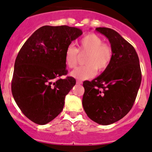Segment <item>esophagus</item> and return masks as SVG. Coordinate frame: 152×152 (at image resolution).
Here are the masks:
<instances>
[{
	"label": "esophagus",
	"instance_id": "obj_1",
	"mask_svg": "<svg viewBox=\"0 0 152 152\" xmlns=\"http://www.w3.org/2000/svg\"><path fill=\"white\" fill-rule=\"evenodd\" d=\"M76 83H77V84H78V85H80V84H82V81H81L80 80H77Z\"/></svg>",
	"mask_w": 152,
	"mask_h": 152
}]
</instances>
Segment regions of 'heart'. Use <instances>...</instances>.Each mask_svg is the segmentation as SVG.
<instances>
[{"instance_id": "1", "label": "heart", "mask_w": 152, "mask_h": 152, "mask_svg": "<svg viewBox=\"0 0 152 152\" xmlns=\"http://www.w3.org/2000/svg\"><path fill=\"white\" fill-rule=\"evenodd\" d=\"M103 40L93 33L86 34L78 42V49L73 45H69L64 52V61L69 68L73 69L77 65L79 52L87 54L84 59L86 65L78 67L71 72L73 77L86 80L92 77L97 73L105 71L110 66L114 56L111 46L103 43Z\"/></svg>"}]
</instances>
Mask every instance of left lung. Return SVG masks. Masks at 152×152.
<instances>
[{
    "instance_id": "left-lung-1",
    "label": "left lung",
    "mask_w": 152,
    "mask_h": 152,
    "mask_svg": "<svg viewBox=\"0 0 152 152\" xmlns=\"http://www.w3.org/2000/svg\"><path fill=\"white\" fill-rule=\"evenodd\" d=\"M104 34L114 52L110 66L95 79L84 81L83 106L87 116L100 125L122 119L132 109L142 74L134 48L119 33L106 27L96 28Z\"/></svg>"
}]
</instances>
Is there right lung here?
I'll return each mask as SVG.
<instances>
[{
    "instance_id": "add662e5",
    "label": "right lung",
    "mask_w": 152,
    "mask_h": 152,
    "mask_svg": "<svg viewBox=\"0 0 152 152\" xmlns=\"http://www.w3.org/2000/svg\"><path fill=\"white\" fill-rule=\"evenodd\" d=\"M82 33L76 27L43 26L19 51L12 93L23 115L34 124H48L62 112L66 95L76 83L72 77L61 78L68 72L64 52Z\"/></svg>"
}]
</instances>
